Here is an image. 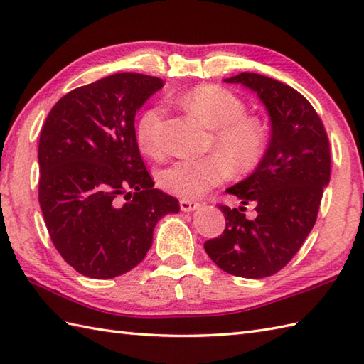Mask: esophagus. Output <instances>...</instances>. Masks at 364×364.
Instances as JSON below:
<instances>
[{
	"label": "esophagus",
	"mask_w": 364,
	"mask_h": 364,
	"mask_svg": "<svg viewBox=\"0 0 364 364\" xmlns=\"http://www.w3.org/2000/svg\"><path fill=\"white\" fill-rule=\"evenodd\" d=\"M200 205L197 201L193 200H181L180 201V208L181 210H184V213H192V210H196Z\"/></svg>",
	"instance_id": "obj_1"
}]
</instances>
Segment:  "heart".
<instances>
[{"mask_svg":"<svg viewBox=\"0 0 364 364\" xmlns=\"http://www.w3.org/2000/svg\"><path fill=\"white\" fill-rule=\"evenodd\" d=\"M175 102L205 121L213 133V147L220 153L203 158H180L161 168V188L181 198H198L237 172L255 168L265 155L268 129L259 116L247 114L245 100L220 85H198L175 97ZM161 105L144 112L136 122V141L149 156L163 151Z\"/></svg>","mask_w":364,"mask_h":364,"instance_id":"b5f03b06","label":"heart"}]
</instances>
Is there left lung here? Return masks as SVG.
<instances>
[{"label": "left lung", "instance_id": "8db88e82", "mask_svg": "<svg viewBox=\"0 0 364 364\" xmlns=\"http://www.w3.org/2000/svg\"><path fill=\"white\" fill-rule=\"evenodd\" d=\"M225 82L257 92L272 121V139L256 171L226 189L243 206L218 205L226 228L205 242V250L223 272L260 279L289 264L314 228L331 180V147L321 117L294 88L255 73ZM248 202L257 205L252 221L242 214Z\"/></svg>", "mask_w": 364, "mask_h": 364}]
</instances>
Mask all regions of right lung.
Returning <instances> with one entry per match:
<instances>
[{
  "label": "right lung",
  "instance_id": "1",
  "mask_svg": "<svg viewBox=\"0 0 364 364\" xmlns=\"http://www.w3.org/2000/svg\"><path fill=\"white\" fill-rule=\"evenodd\" d=\"M163 85L146 74L108 75L65 95L41 129L40 208L55 250L83 276L130 272L159 218L180 210L154 189L134 132V114Z\"/></svg>",
  "mask_w": 364,
  "mask_h": 364
}]
</instances>
